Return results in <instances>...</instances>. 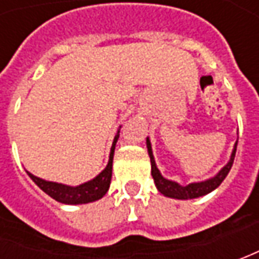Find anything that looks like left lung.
I'll return each mask as SVG.
<instances>
[{"label": "left lung", "instance_id": "obj_1", "mask_svg": "<svg viewBox=\"0 0 259 259\" xmlns=\"http://www.w3.org/2000/svg\"><path fill=\"white\" fill-rule=\"evenodd\" d=\"M236 145L238 141L235 143L234 150H232V154H231V160L228 161V164L225 165L224 168L216 174L214 177L209 179V180H204V182H199V183H190L187 186H182V184L171 182V180H167L164 179L160 170L157 168L155 165L154 155H153V150H151V143L150 140L147 138V150H148V155H150V161H151V176L154 179L155 187L158 189V192L161 194H164L167 197H171V199H180V200H187V199H196V197H200L204 194L213 192L214 189L222 183L225 180V177L228 176L231 167L234 164L235 160V153H236Z\"/></svg>", "mask_w": 259, "mask_h": 259}]
</instances>
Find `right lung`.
Here are the masks:
<instances>
[{
	"mask_svg": "<svg viewBox=\"0 0 259 259\" xmlns=\"http://www.w3.org/2000/svg\"><path fill=\"white\" fill-rule=\"evenodd\" d=\"M119 138V130L115 135L114 143L111 147V154H109V161L101 173L98 174L95 179L86 182V183L80 184V186H66L62 183H55V182H47L40 177H37L30 171L27 174L30 176V179L34 182L45 193H47L50 197H53L55 200L65 204H83L91 203L95 200L102 199L111 184V179H112V160H114V151L115 144Z\"/></svg>",
	"mask_w": 259,
	"mask_h": 259,
	"instance_id": "add662e5",
	"label": "right lung"
}]
</instances>
